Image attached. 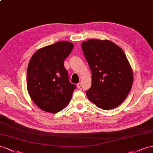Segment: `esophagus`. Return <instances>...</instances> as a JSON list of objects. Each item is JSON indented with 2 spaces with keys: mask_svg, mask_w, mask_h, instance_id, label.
<instances>
[{
  "mask_svg": "<svg viewBox=\"0 0 153 153\" xmlns=\"http://www.w3.org/2000/svg\"><path fill=\"white\" fill-rule=\"evenodd\" d=\"M77 88H79V89L81 88V82H79V83L77 84Z\"/></svg>",
  "mask_w": 153,
  "mask_h": 153,
  "instance_id": "1",
  "label": "esophagus"
}]
</instances>
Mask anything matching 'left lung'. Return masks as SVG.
<instances>
[{"label": "left lung", "instance_id": "obj_1", "mask_svg": "<svg viewBox=\"0 0 153 153\" xmlns=\"http://www.w3.org/2000/svg\"><path fill=\"white\" fill-rule=\"evenodd\" d=\"M91 72L90 101L102 110H111L127 97L131 89V67L123 49L109 40L92 39L81 43Z\"/></svg>", "mask_w": 153, "mask_h": 153}]
</instances>
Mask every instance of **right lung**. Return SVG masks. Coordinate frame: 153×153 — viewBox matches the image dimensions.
Here are the masks:
<instances>
[{
  "label": "right lung",
  "mask_w": 153,
  "mask_h": 153,
  "mask_svg": "<svg viewBox=\"0 0 153 153\" xmlns=\"http://www.w3.org/2000/svg\"><path fill=\"white\" fill-rule=\"evenodd\" d=\"M74 48L63 41L38 50L27 71V88L30 98L42 110L57 113L69 104L76 86L69 81L64 61Z\"/></svg>",
  "instance_id": "obj_1"
}]
</instances>
